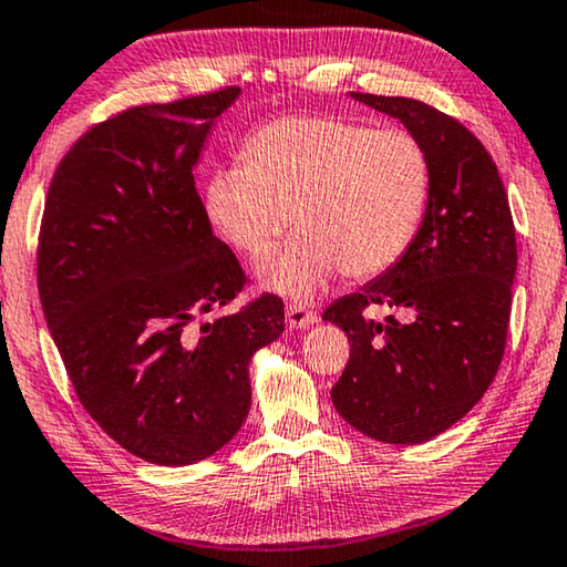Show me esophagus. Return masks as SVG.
I'll list each match as a JSON object with an SVG mask.
<instances>
[{
    "label": "esophagus",
    "mask_w": 567,
    "mask_h": 567,
    "mask_svg": "<svg viewBox=\"0 0 567 567\" xmlns=\"http://www.w3.org/2000/svg\"><path fill=\"white\" fill-rule=\"evenodd\" d=\"M286 323H289L291 329H309L313 323H319V313L317 311H309L303 309V306H286Z\"/></svg>",
    "instance_id": "34e87169"
}]
</instances>
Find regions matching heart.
<instances>
[{
  "label": "heart",
  "instance_id": "b5f03b06",
  "mask_svg": "<svg viewBox=\"0 0 567 567\" xmlns=\"http://www.w3.org/2000/svg\"><path fill=\"white\" fill-rule=\"evenodd\" d=\"M240 165L218 168L203 206L210 226L254 264L293 226L261 281L309 301L347 271L371 278L410 254L432 198V163L404 130L327 115L278 117L256 130Z\"/></svg>",
  "mask_w": 567,
  "mask_h": 567
}]
</instances>
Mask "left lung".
<instances>
[{"label":"left lung","mask_w":567,"mask_h":567,"mask_svg":"<svg viewBox=\"0 0 567 567\" xmlns=\"http://www.w3.org/2000/svg\"><path fill=\"white\" fill-rule=\"evenodd\" d=\"M351 97L396 117L424 145L432 198L410 254L323 311L351 341L331 402L371 440L420 444L460 422L503 361L517 268L513 213L493 157L457 120L412 97ZM371 305L402 310L405 321L369 320Z\"/></svg>","instance_id":"8db88e82"}]
</instances>
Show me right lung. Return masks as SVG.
Instances as JSON below:
<instances>
[{
  "mask_svg": "<svg viewBox=\"0 0 567 567\" xmlns=\"http://www.w3.org/2000/svg\"><path fill=\"white\" fill-rule=\"evenodd\" d=\"M238 95L130 107L90 127L44 203L37 286L74 392L120 447L163 467L193 465L236 437L250 359L284 333L274 293L200 321L246 284L193 178Z\"/></svg>",
  "mask_w": 567,
  "mask_h": 567,
  "instance_id": "obj_1",
  "label": "right lung"
}]
</instances>
